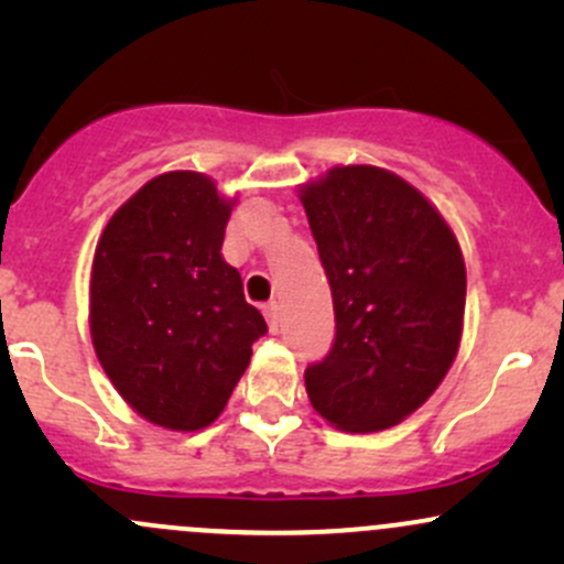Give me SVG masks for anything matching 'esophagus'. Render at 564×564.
Returning <instances> with one entry per match:
<instances>
[{"instance_id": "1", "label": "esophagus", "mask_w": 564, "mask_h": 564, "mask_svg": "<svg viewBox=\"0 0 564 564\" xmlns=\"http://www.w3.org/2000/svg\"><path fill=\"white\" fill-rule=\"evenodd\" d=\"M264 318H268V328L270 332H278L281 328V304L278 302H268L264 304Z\"/></svg>"}]
</instances>
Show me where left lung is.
<instances>
[{"instance_id": "1", "label": "left lung", "mask_w": 564, "mask_h": 564, "mask_svg": "<svg viewBox=\"0 0 564 564\" xmlns=\"http://www.w3.org/2000/svg\"><path fill=\"white\" fill-rule=\"evenodd\" d=\"M296 193L336 315L332 352L304 371L307 398L341 432L390 430L432 398L462 347V246L422 191L381 166H332Z\"/></svg>"}]
</instances>
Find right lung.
Listing matches in <instances>:
<instances>
[{
    "label": "right lung",
    "mask_w": 564,
    "mask_h": 564,
    "mask_svg": "<svg viewBox=\"0 0 564 564\" xmlns=\"http://www.w3.org/2000/svg\"><path fill=\"white\" fill-rule=\"evenodd\" d=\"M238 198L174 170L132 193L97 238L89 336L116 392L145 422L196 432L217 422L268 332L223 241Z\"/></svg>",
    "instance_id": "obj_1"
}]
</instances>
